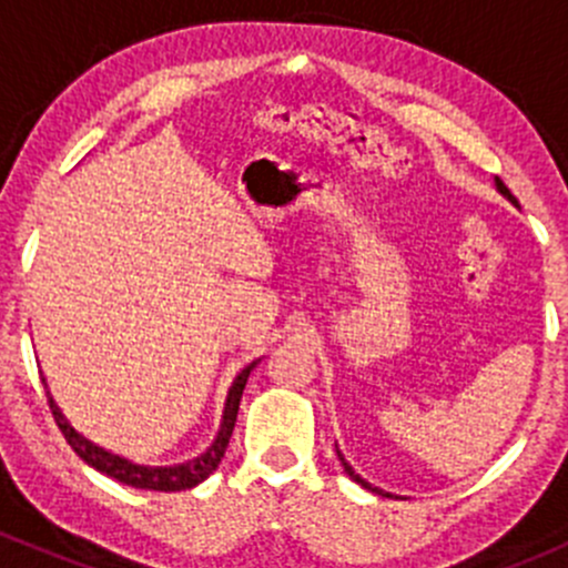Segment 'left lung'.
Returning a JSON list of instances; mask_svg holds the SVG:
<instances>
[{
    "label": "left lung",
    "instance_id": "1",
    "mask_svg": "<svg viewBox=\"0 0 568 568\" xmlns=\"http://www.w3.org/2000/svg\"><path fill=\"white\" fill-rule=\"evenodd\" d=\"M497 189H500V192H503V194H506V197H508V200H511V203H517V197H514V194H511V192H508V186H506V183H503V181H500V178H497ZM337 459H341V464H343V469H346V473H348V478H352V480H357V484H359V486H365V489H371V491H379V489H374V486H371V484H368V480H363V478H359V475H357V473H354V469H352V467H348V462H346V459H343V454H341V450H337Z\"/></svg>",
    "mask_w": 568,
    "mask_h": 568
}]
</instances>
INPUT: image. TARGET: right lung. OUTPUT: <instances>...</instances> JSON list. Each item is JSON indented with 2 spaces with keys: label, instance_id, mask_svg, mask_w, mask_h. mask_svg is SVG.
<instances>
[{
  "label": "right lung",
  "instance_id": "1",
  "mask_svg": "<svg viewBox=\"0 0 568 568\" xmlns=\"http://www.w3.org/2000/svg\"><path fill=\"white\" fill-rule=\"evenodd\" d=\"M252 368H255V363H250L247 368L236 376L231 393H227L225 415H222V428H220V434H216L214 445H211L203 456H197V459H192L186 464H178V467H140V464H131V462L120 459V456L109 454V450L99 448V445H93L90 439H84L79 432H73V426L65 420V417H62L60 406L54 404V398H51V395H45V398H49V409H51V415H54V423H57V428L62 432V437L68 439V445L73 448V454H77L82 462H88L90 467H95L99 473L109 475V478L120 480V484L134 486V489L181 491V489H192V486H197L200 480H205L216 467H220L222 456H225V450H227V443H231L233 426H236L239 404H242V393H244V385H247V376Z\"/></svg>",
  "mask_w": 568,
  "mask_h": 568
}]
</instances>
